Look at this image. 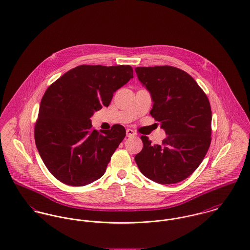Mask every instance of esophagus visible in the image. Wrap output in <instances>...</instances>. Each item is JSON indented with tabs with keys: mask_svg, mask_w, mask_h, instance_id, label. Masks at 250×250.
Listing matches in <instances>:
<instances>
[{
	"mask_svg": "<svg viewBox=\"0 0 250 250\" xmlns=\"http://www.w3.org/2000/svg\"><path fill=\"white\" fill-rule=\"evenodd\" d=\"M126 134H127L128 137H133V136H135L136 135V132L133 131L132 129H127L126 130Z\"/></svg>",
	"mask_w": 250,
	"mask_h": 250,
	"instance_id": "1",
	"label": "esophagus"
}]
</instances>
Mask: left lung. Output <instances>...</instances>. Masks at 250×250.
<instances>
[{
  "mask_svg": "<svg viewBox=\"0 0 250 250\" xmlns=\"http://www.w3.org/2000/svg\"><path fill=\"white\" fill-rule=\"evenodd\" d=\"M135 70L154 101L150 114L167 135L160 145L140 136L143 148L135 158L136 164L153 182H182L194 173L209 149L212 131L209 100L194 78L182 69L156 66Z\"/></svg>",
  "mask_w": 250,
  "mask_h": 250,
  "instance_id": "left-lung-1",
  "label": "left lung"
}]
</instances>
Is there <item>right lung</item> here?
Returning a JSON list of instances; mask_svg holds the SVG:
<instances>
[{
    "label": "right lung",
    "mask_w": 250,
    "mask_h": 250,
    "mask_svg": "<svg viewBox=\"0 0 250 250\" xmlns=\"http://www.w3.org/2000/svg\"><path fill=\"white\" fill-rule=\"evenodd\" d=\"M131 66L81 65L53 82L41 100L35 144L45 167L65 184L84 186L100 179L126 136L122 125L96 131L91 115L108 107L114 91L133 78Z\"/></svg>",
    "instance_id": "1"
}]
</instances>
